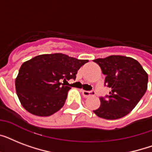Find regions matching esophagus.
<instances>
[{
  "label": "esophagus",
  "mask_w": 152,
  "mask_h": 152,
  "mask_svg": "<svg viewBox=\"0 0 152 152\" xmlns=\"http://www.w3.org/2000/svg\"><path fill=\"white\" fill-rule=\"evenodd\" d=\"M81 92L83 94V95L85 98H88L91 95H95V92L94 91H84V90H81Z\"/></svg>",
  "instance_id": "esophagus-1"
}]
</instances>
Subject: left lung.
Returning a JSON list of instances; mask_svg holds the SVG:
<instances>
[{
	"label": "left lung",
	"mask_w": 152,
	"mask_h": 152,
	"mask_svg": "<svg viewBox=\"0 0 152 152\" xmlns=\"http://www.w3.org/2000/svg\"><path fill=\"white\" fill-rule=\"evenodd\" d=\"M106 75L105 84L111 89L107 99L100 98L101 105L93 112L107 120L119 119L135 108L148 88V76L137 60L111 55L93 60Z\"/></svg>",
	"instance_id": "8db88e82"
}]
</instances>
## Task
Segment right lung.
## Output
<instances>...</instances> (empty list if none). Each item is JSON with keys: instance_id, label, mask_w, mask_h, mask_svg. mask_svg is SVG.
<instances>
[{"instance_id": "add662e5", "label": "right lung", "mask_w": 152, "mask_h": 152, "mask_svg": "<svg viewBox=\"0 0 152 152\" xmlns=\"http://www.w3.org/2000/svg\"><path fill=\"white\" fill-rule=\"evenodd\" d=\"M88 60L63 53L41 54L23 63L15 78L16 94L23 107L40 117L50 116L64 106L70 87L60 80L76 79Z\"/></svg>"}]
</instances>
